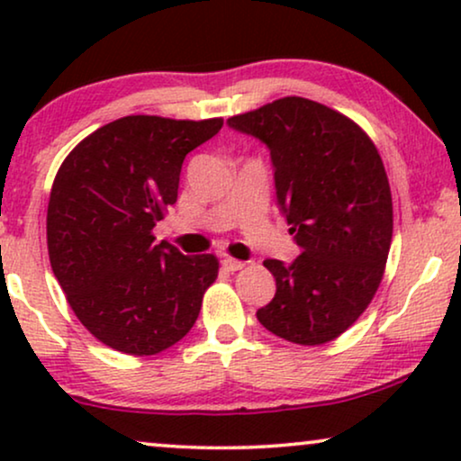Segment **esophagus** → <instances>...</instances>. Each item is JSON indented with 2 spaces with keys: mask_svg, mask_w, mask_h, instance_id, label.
<instances>
[{
  "mask_svg": "<svg viewBox=\"0 0 461 461\" xmlns=\"http://www.w3.org/2000/svg\"><path fill=\"white\" fill-rule=\"evenodd\" d=\"M245 267V262L235 260V258H222V268L229 270V273H235V270H241Z\"/></svg>",
  "mask_w": 461,
  "mask_h": 461,
  "instance_id": "esophagus-1",
  "label": "esophagus"
}]
</instances>
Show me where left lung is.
Returning <instances> with one entry per match:
<instances>
[{"instance_id":"8db88e82","label":"left lung","mask_w":461,"mask_h":461,"mask_svg":"<svg viewBox=\"0 0 461 461\" xmlns=\"http://www.w3.org/2000/svg\"><path fill=\"white\" fill-rule=\"evenodd\" d=\"M226 123L268 147L276 203L302 251L292 264L264 260L276 294L256 317L294 344L331 342L369 306L388 260L393 197L380 153L352 119L300 96Z\"/></svg>"}]
</instances>
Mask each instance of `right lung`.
I'll return each mask as SVG.
<instances>
[{
	"instance_id": "obj_1",
	"label": "right lung",
	"mask_w": 461,
	"mask_h": 461,
	"mask_svg": "<svg viewBox=\"0 0 461 461\" xmlns=\"http://www.w3.org/2000/svg\"><path fill=\"white\" fill-rule=\"evenodd\" d=\"M222 123L122 117L84 138L56 174L50 264L77 319L111 348L157 355L199 317L218 276L216 256L155 243L153 229L178 199L185 157Z\"/></svg>"
}]
</instances>
